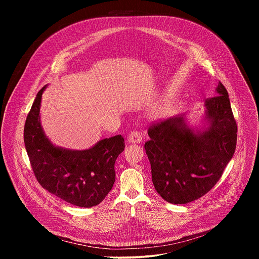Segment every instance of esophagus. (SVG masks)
I'll use <instances>...</instances> for the list:
<instances>
[{
    "label": "esophagus",
    "mask_w": 259,
    "mask_h": 259,
    "mask_svg": "<svg viewBox=\"0 0 259 259\" xmlns=\"http://www.w3.org/2000/svg\"><path fill=\"white\" fill-rule=\"evenodd\" d=\"M127 140L129 143H140L142 141V136L138 131H132L129 133Z\"/></svg>",
    "instance_id": "esophagus-1"
}]
</instances>
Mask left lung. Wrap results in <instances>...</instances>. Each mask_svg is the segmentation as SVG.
<instances>
[{
    "label": "left lung",
    "mask_w": 259,
    "mask_h": 259,
    "mask_svg": "<svg viewBox=\"0 0 259 259\" xmlns=\"http://www.w3.org/2000/svg\"><path fill=\"white\" fill-rule=\"evenodd\" d=\"M209 127L194 132L183 116L154 123L144 143L158 194L172 204H187L206 195L219 180L237 145V123L229 93L218 82L205 100Z\"/></svg>",
    "instance_id": "1"
}]
</instances>
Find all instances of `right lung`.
Segmentation results:
<instances>
[{
    "mask_svg": "<svg viewBox=\"0 0 259 259\" xmlns=\"http://www.w3.org/2000/svg\"><path fill=\"white\" fill-rule=\"evenodd\" d=\"M43 87L32 103L24 125V145L39 183L49 193L79 207L98 205L113 189L115 163L124 151L121 135L98 141L85 151L64 150L46 137L40 121Z\"/></svg>",
    "mask_w": 259,
    "mask_h": 259,
    "instance_id": "obj_1",
    "label": "right lung"
}]
</instances>
